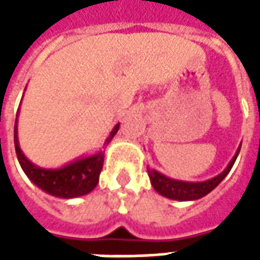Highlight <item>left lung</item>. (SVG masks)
I'll list each match as a JSON object with an SVG mask.
<instances>
[{
	"label": "left lung",
	"instance_id": "1",
	"mask_svg": "<svg viewBox=\"0 0 260 260\" xmlns=\"http://www.w3.org/2000/svg\"><path fill=\"white\" fill-rule=\"evenodd\" d=\"M240 150L241 146L238 147L235 156L221 174L216 175L214 178H210V180L203 181V182H185V181L173 180V178H169V177H166L161 173L152 169H147V174H149L152 186L160 195L166 196L169 199H174V201H196V199H201L205 195H207L209 192H212L225 178V175L229 174L230 170L233 169Z\"/></svg>",
	"mask_w": 260,
	"mask_h": 260
}]
</instances>
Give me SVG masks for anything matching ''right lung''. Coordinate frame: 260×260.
Segmentation results:
<instances>
[{
    "label": "right lung",
    "mask_w": 260,
    "mask_h": 260,
    "mask_svg": "<svg viewBox=\"0 0 260 260\" xmlns=\"http://www.w3.org/2000/svg\"><path fill=\"white\" fill-rule=\"evenodd\" d=\"M18 115H19V110L16 113L14 129L15 150H16L20 167L35 185H37L40 189L47 192L50 195L57 196V198H65V199L83 196L96 188V185L99 184V175L102 173L103 163H104V153L102 150L93 156L78 158L61 169L48 170L37 167L31 161H29L23 152L20 150L19 139H18V126H16ZM118 128L119 124L114 126L110 135L107 136V139L104 141V146L111 142L114 135L118 132Z\"/></svg>",
    "instance_id": "add662e5"
}]
</instances>
